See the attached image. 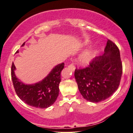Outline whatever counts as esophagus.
<instances>
[{"mask_svg": "<svg viewBox=\"0 0 133 133\" xmlns=\"http://www.w3.org/2000/svg\"><path fill=\"white\" fill-rule=\"evenodd\" d=\"M68 67L70 69H71V70H73V71H74L75 70V67L74 64H70V65H69Z\"/></svg>", "mask_w": 133, "mask_h": 133, "instance_id": "esophagus-1", "label": "esophagus"}]
</instances>
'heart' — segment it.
I'll use <instances>...</instances> for the list:
<instances>
[{
  "instance_id": "obj_1",
  "label": "heart",
  "mask_w": 133,
  "mask_h": 133,
  "mask_svg": "<svg viewBox=\"0 0 133 133\" xmlns=\"http://www.w3.org/2000/svg\"><path fill=\"white\" fill-rule=\"evenodd\" d=\"M95 52L92 50H87L82 54L80 57V63L83 64H87L92 60L95 57Z\"/></svg>"
}]
</instances>
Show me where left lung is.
<instances>
[{
	"mask_svg": "<svg viewBox=\"0 0 133 133\" xmlns=\"http://www.w3.org/2000/svg\"><path fill=\"white\" fill-rule=\"evenodd\" d=\"M122 74L119 49L108 39L104 55L95 57L85 68L75 70L80 93L91 102L102 101L111 96L118 89Z\"/></svg>",
	"mask_w": 133,
	"mask_h": 133,
	"instance_id": "8db88e82",
	"label": "left lung"
}]
</instances>
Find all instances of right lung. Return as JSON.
Masks as SVG:
<instances>
[{
    "label": "right lung",
    "instance_id": "1",
    "mask_svg": "<svg viewBox=\"0 0 133 133\" xmlns=\"http://www.w3.org/2000/svg\"><path fill=\"white\" fill-rule=\"evenodd\" d=\"M25 43L22 46H23ZM18 51L16 52L18 53ZM64 63L58 64L42 81L34 84H25L15 75L16 67L14 63L11 66V78L15 91L20 99L30 106L46 108L52 105L59 94V84L61 72Z\"/></svg>",
    "mask_w": 133,
    "mask_h": 133
}]
</instances>
